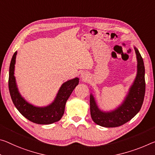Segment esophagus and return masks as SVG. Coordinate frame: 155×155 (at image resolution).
<instances>
[{
  "label": "esophagus",
  "mask_w": 155,
  "mask_h": 155,
  "mask_svg": "<svg viewBox=\"0 0 155 155\" xmlns=\"http://www.w3.org/2000/svg\"><path fill=\"white\" fill-rule=\"evenodd\" d=\"M82 76H83V78H84V77H85V75H82Z\"/></svg>",
  "instance_id": "34e87169"
}]
</instances>
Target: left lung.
<instances>
[{"label":"left lung","mask_w":155,"mask_h":155,"mask_svg":"<svg viewBox=\"0 0 155 155\" xmlns=\"http://www.w3.org/2000/svg\"><path fill=\"white\" fill-rule=\"evenodd\" d=\"M134 50L137 59V77L122 104L111 112H103L98 107L93 95L90 94L91 117L93 121L99 126L105 127L122 126L131 120L141 110L146 91L145 67L139 50L135 47Z\"/></svg>","instance_id":"left-lung-1"}]
</instances>
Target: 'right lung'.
<instances>
[{
    "mask_svg": "<svg viewBox=\"0 0 155 155\" xmlns=\"http://www.w3.org/2000/svg\"><path fill=\"white\" fill-rule=\"evenodd\" d=\"M17 51L12 56L9 73V90L12 101L19 112L29 121L37 124H51L58 121L63 117L65 104L72 91L78 84L79 78H75L63 83L54 101L46 107H36L27 102L19 93L14 77V65Z\"/></svg>",
    "mask_w": 155,
    "mask_h": 155,
    "instance_id": "add662e5",
    "label": "right lung"
}]
</instances>
